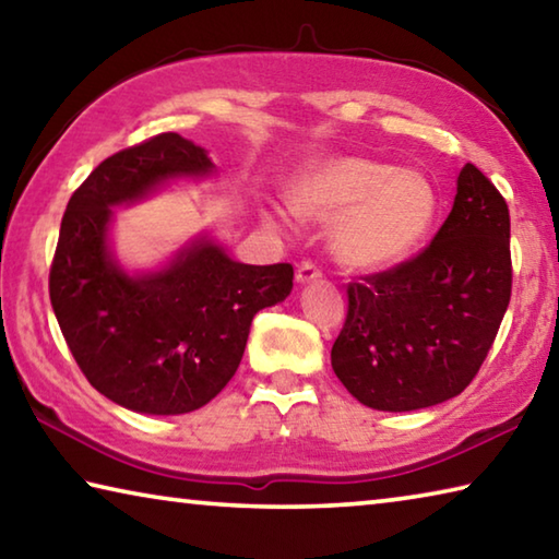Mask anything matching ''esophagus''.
Returning <instances> with one entry per match:
<instances>
[{
  "instance_id": "obj_1",
  "label": "esophagus",
  "mask_w": 559,
  "mask_h": 559,
  "mask_svg": "<svg viewBox=\"0 0 559 559\" xmlns=\"http://www.w3.org/2000/svg\"><path fill=\"white\" fill-rule=\"evenodd\" d=\"M323 273H320V269L316 266L313 261H302L298 271H296V281L298 283H310V281H318Z\"/></svg>"
}]
</instances>
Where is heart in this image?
<instances>
[{
	"label": "heart",
	"mask_w": 559,
	"mask_h": 559,
	"mask_svg": "<svg viewBox=\"0 0 559 559\" xmlns=\"http://www.w3.org/2000/svg\"><path fill=\"white\" fill-rule=\"evenodd\" d=\"M288 202L300 219L333 222L330 249L355 271H384L409 259L439 214V194L427 175L362 155L306 165L293 179ZM266 219L276 222V214Z\"/></svg>",
	"instance_id": "b5f03b06"
}]
</instances>
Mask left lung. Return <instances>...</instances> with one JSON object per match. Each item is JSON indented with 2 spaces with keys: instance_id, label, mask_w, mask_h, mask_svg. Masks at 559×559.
<instances>
[{
  "instance_id": "8db88e82",
  "label": "left lung",
  "mask_w": 559,
  "mask_h": 559,
  "mask_svg": "<svg viewBox=\"0 0 559 559\" xmlns=\"http://www.w3.org/2000/svg\"><path fill=\"white\" fill-rule=\"evenodd\" d=\"M510 286L508 204L468 163L427 249L347 286V318L330 353L337 380L380 412L451 400L484 365Z\"/></svg>"
}]
</instances>
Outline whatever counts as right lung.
Here are the masks:
<instances>
[{"label":"right lung","instance_id":"right-lung-1","mask_svg":"<svg viewBox=\"0 0 559 559\" xmlns=\"http://www.w3.org/2000/svg\"><path fill=\"white\" fill-rule=\"evenodd\" d=\"M212 173L204 147L163 132L103 159L66 206L53 313L86 380L126 409L169 416L212 402L241 362L253 316L293 288L290 263L249 266L206 236L157 271L128 273L112 257V206Z\"/></svg>","mask_w":559,"mask_h":559}]
</instances>
